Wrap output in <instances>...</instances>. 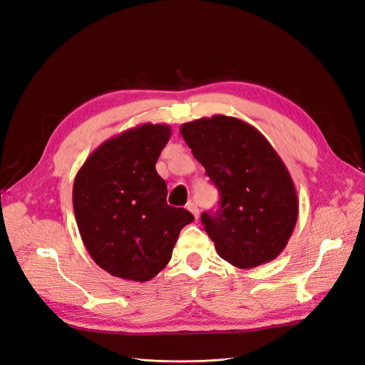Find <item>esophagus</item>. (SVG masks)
I'll return each mask as SVG.
<instances>
[{
	"mask_svg": "<svg viewBox=\"0 0 365 365\" xmlns=\"http://www.w3.org/2000/svg\"><path fill=\"white\" fill-rule=\"evenodd\" d=\"M187 210H189V212L195 216V219L200 217V208L196 207L195 202H189V204H187Z\"/></svg>",
	"mask_w": 365,
	"mask_h": 365,
	"instance_id": "esophagus-1",
	"label": "esophagus"
}]
</instances>
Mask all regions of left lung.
<instances>
[{
    "mask_svg": "<svg viewBox=\"0 0 365 365\" xmlns=\"http://www.w3.org/2000/svg\"><path fill=\"white\" fill-rule=\"evenodd\" d=\"M180 132L220 193L217 212L201 216L219 256L242 269L274 260L298 217L295 185L279 153L236 117H202Z\"/></svg>",
    "mask_w": 365,
    "mask_h": 365,
    "instance_id": "8db88e82",
    "label": "left lung"
}]
</instances>
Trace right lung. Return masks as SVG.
Wrapping results in <instances>:
<instances>
[{"instance_id":"obj_1","label":"right lung","mask_w":365,"mask_h":365,"mask_svg":"<svg viewBox=\"0 0 365 365\" xmlns=\"http://www.w3.org/2000/svg\"><path fill=\"white\" fill-rule=\"evenodd\" d=\"M170 134L169 125L130 128L102 143L74 178L73 208L83 245L114 277H155L182 227L195 219L168 205V185L155 169Z\"/></svg>"}]
</instances>
